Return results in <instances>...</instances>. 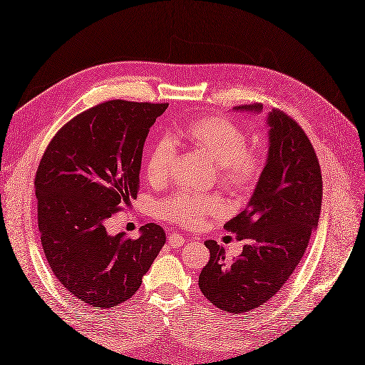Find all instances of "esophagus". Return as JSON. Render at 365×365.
Returning a JSON list of instances; mask_svg holds the SVG:
<instances>
[{"instance_id":"34e87169","label":"esophagus","mask_w":365,"mask_h":365,"mask_svg":"<svg viewBox=\"0 0 365 365\" xmlns=\"http://www.w3.org/2000/svg\"><path fill=\"white\" fill-rule=\"evenodd\" d=\"M167 240H169V244L172 247H181V245H184L185 242V238L181 233H169Z\"/></svg>"}]
</instances>
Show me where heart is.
I'll list each match as a JSON object with an SVG mask.
<instances>
[{
    "mask_svg": "<svg viewBox=\"0 0 365 365\" xmlns=\"http://www.w3.org/2000/svg\"><path fill=\"white\" fill-rule=\"evenodd\" d=\"M176 138L189 143L193 149L218 164V181L233 195L249 192L258 180L262 161L249 152L247 135L229 118H200L184 125ZM175 161L172 141L156 143L145 160V175L152 184H163L169 178ZM222 212V202L216 196L176 193L161 204V215L182 227H198L209 215Z\"/></svg>",
    "mask_w": 365,
    "mask_h": 365,
    "instance_id": "obj_1",
    "label": "heart"
}]
</instances>
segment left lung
<instances>
[{
    "label": "left lung",
    "mask_w": 365,
    "mask_h": 365,
    "mask_svg": "<svg viewBox=\"0 0 365 365\" xmlns=\"http://www.w3.org/2000/svg\"><path fill=\"white\" fill-rule=\"evenodd\" d=\"M236 112H262L261 104L238 106ZM267 160L245 209L224 227L244 242L227 264L213 240L204 244L210 259L200 274V289L215 307L241 314L264 305L279 292L299 264L321 202V167L307 135L290 116L269 112Z\"/></svg>",
    "instance_id": "8db88e82"
}]
</instances>
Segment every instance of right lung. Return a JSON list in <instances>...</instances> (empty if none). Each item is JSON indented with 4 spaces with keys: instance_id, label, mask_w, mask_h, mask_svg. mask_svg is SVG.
Here are the masks:
<instances>
[{
    "instance_id": "obj_1",
    "label": "right lung",
    "mask_w": 365,
    "mask_h": 365,
    "mask_svg": "<svg viewBox=\"0 0 365 365\" xmlns=\"http://www.w3.org/2000/svg\"><path fill=\"white\" fill-rule=\"evenodd\" d=\"M169 104L113 100L58 132L35 176L38 229L56 279L91 307L110 309L140 289L165 242L158 224L140 238L109 235L106 222L136 198L145 138Z\"/></svg>"
}]
</instances>
